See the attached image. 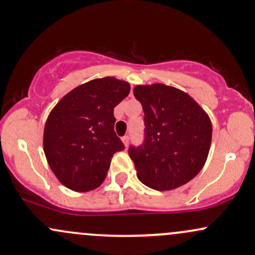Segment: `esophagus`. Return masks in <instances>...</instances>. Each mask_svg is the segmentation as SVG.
I'll use <instances>...</instances> for the list:
<instances>
[{"label": "esophagus", "instance_id": "1", "mask_svg": "<svg viewBox=\"0 0 255 255\" xmlns=\"http://www.w3.org/2000/svg\"><path fill=\"white\" fill-rule=\"evenodd\" d=\"M122 141H124L125 146H126V147H127L128 144H129V136H128V135H125L124 137H122Z\"/></svg>", "mask_w": 255, "mask_h": 255}]
</instances>
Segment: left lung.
Masks as SVG:
<instances>
[{"instance_id":"left-lung-1","label":"left lung","mask_w":255,"mask_h":255,"mask_svg":"<svg viewBox=\"0 0 255 255\" xmlns=\"http://www.w3.org/2000/svg\"><path fill=\"white\" fill-rule=\"evenodd\" d=\"M144 110V142L128 153L137 178L156 191H171L194 178L209 156L212 125L197 102L163 84L134 87Z\"/></svg>"}]
</instances>
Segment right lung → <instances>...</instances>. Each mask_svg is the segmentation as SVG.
Returning a JSON list of instances; mask_svg holds the SVG:
<instances>
[{
  "mask_svg": "<svg viewBox=\"0 0 255 255\" xmlns=\"http://www.w3.org/2000/svg\"><path fill=\"white\" fill-rule=\"evenodd\" d=\"M129 84L107 77L75 87L56 104L44 127V153L61 183L89 192L103 183L111 158L125 150L114 130V108Z\"/></svg>",
  "mask_w": 255,
  "mask_h": 255,
  "instance_id": "obj_1",
  "label": "right lung"
}]
</instances>
